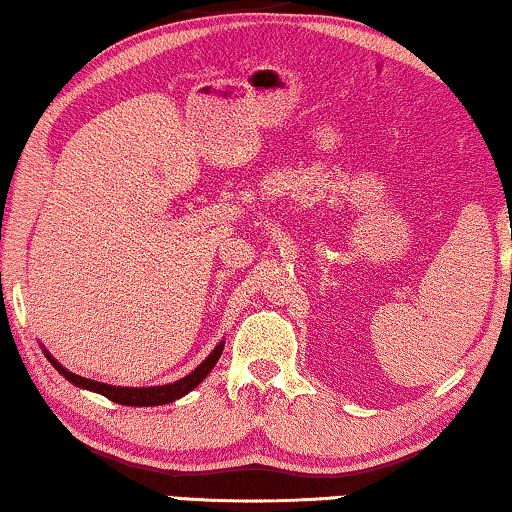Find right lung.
<instances>
[{
	"label": "right lung",
	"instance_id": "add662e5",
	"mask_svg": "<svg viewBox=\"0 0 512 512\" xmlns=\"http://www.w3.org/2000/svg\"><path fill=\"white\" fill-rule=\"evenodd\" d=\"M223 342L216 345V349L204 358V361L197 365V368L190 372L179 381H174V384H165V386H149V388H128V386H110V384H101V381H94V379H87V377H80V375H73V372H68L64 365H61L55 356H50L48 352L43 349V354L48 356V361L55 365V370L59 375H64L71 384L80 386V388H87V391H94V393H101L105 398L117 402V404H126V407H156V404H167V402H174L183 398V395L193 391L195 386L202 384V379L209 375L213 370V365L218 363L220 354H223Z\"/></svg>",
	"mask_w": 512,
	"mask_h": 512
}]
</instances>
